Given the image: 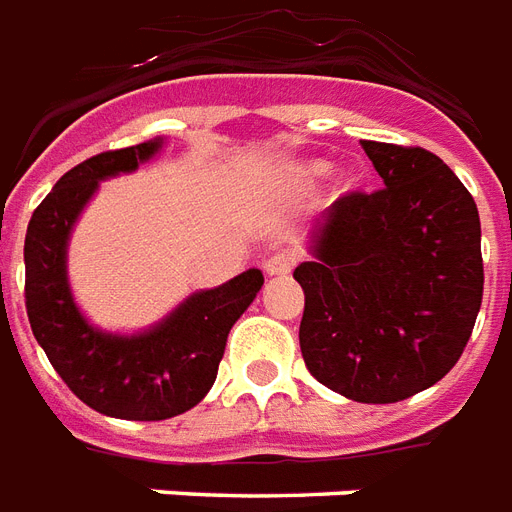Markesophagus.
<instances>
[{
	"label": "esophagus",
	"instance_id": "esophagus-1",
	"mask_svg": "<svg viewBox=\"0 0 512 512\" xmlns=\"http://www.w3.org/2000/svg\"><path fill=\"white\" fill-rule=\"evenodd\" d=\"M296 267V256L290 251H277L272 253L267 261H264V269H267L269 277H285L293 272Z\"/></svg>",
	"mask_w": 512,
	"mask_h": 512
}]
</instances>
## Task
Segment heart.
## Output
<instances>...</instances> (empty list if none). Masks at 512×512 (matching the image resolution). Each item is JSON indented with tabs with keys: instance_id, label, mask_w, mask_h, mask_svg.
Returning a JSON list of instances; mask_svg holds the SVG:
<instances>
[{
	"instance_id": "obj_1",
	"label": "heart",
	"mask_w": 512,
	"mask_h": 512,
	"mask_svg": "<svg viewBox=\"0 0 512 512\" xmlns=\"http://www.w3.org/2000/svg\"><path fill=\"white\" fill-rule=\"evenodd\" d=\"M325 163L322 161H312V163H301V166H296L293 169V177L298 179V182H314V179H320L322 174H325Z\"/></svg>"
}]
</instances>
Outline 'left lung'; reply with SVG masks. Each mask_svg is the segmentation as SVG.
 Listing matches in <instances>:
<instances>
[{
    "label": "left lung",
    "instance_id": "left-lung-1",
    "mask_svg": "<svg viewBox=\"0 0 512 512\" xmlns=\"http://www.w3.org/2000/svg\"><path fill=\"white\" fill-rule=\"evenodd\" d=\"M383 179L346 192L314 232L298 341L306 370L362 404L410 399L465 351L484 296L476 200L425 147L362 140Z\"/></svg>",
    "mask_w": 512,
    "mask_h": 512
}]
</instances>
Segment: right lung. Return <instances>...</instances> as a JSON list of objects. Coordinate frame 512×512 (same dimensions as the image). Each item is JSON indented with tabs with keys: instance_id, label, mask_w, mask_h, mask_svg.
Instances as JSON below:
<instances>
[{
	"instance_id": "right-lung-1",
	"label": "right lung",
	"mask_w": 512,
	"mask_h": 512,
	"mask_svg": "<svg viewBox=\"0 0 512 512\" xmlns=\"http://www.w3.org/2000/svg\"><path fill=\"white\" fill-rule=\"evenodd\" d=\"M158 147L161 140L108 150L65 171L36 206L23 248L26 312L36 341L65 386L108 418L166 420L192 410L214 386L232 325L264 285L259 269H248L129 338L100 333L81 317L65 277L73 222L100 179L134 171Z\"/></svg>"
}]
</instances>
